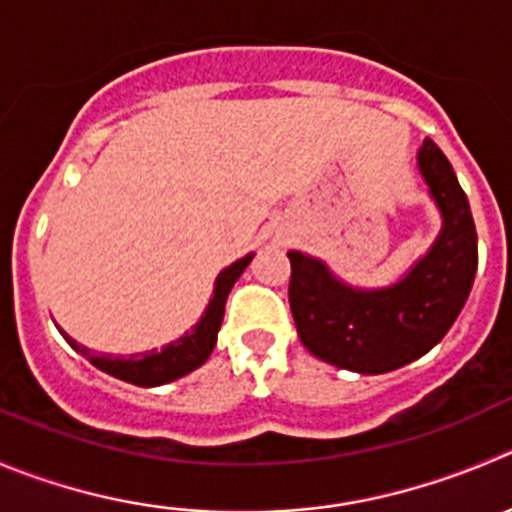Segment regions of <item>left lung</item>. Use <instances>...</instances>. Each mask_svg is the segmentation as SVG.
<instances>
[{"label":"left lung","mask_w":512,"mask_h":512,"mask_svg":"<svg viewBox=\"0 0 512 512\" xmlns=\"http://www.w3.org/2000/svg\"><path fill=\"white\" fill-rule=\"evenodd\" d=\"M417 168L442 226L425 256L387 286L347 284L316 256L289 251V304L301 344L321 362L384 374L415 362L450 332L478 271V233L450 160L425 138Z\"/></svg>","instance_id":"left-lung-1"}]
</instances>
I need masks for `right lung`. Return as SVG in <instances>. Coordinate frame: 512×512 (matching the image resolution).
<instances>
[{"mask_svg":"<svg viewBox=\"0 0 512 512\" xmlns=\"http://www.w3.org/2000/svg\"><path fill=\"white\" fill-rule=\"evenodd\" d=\"M253 253H246L243 259L233 261L231 266L221 271L213 281V296L208 301L206 311L201 314V319L188 329L183 337L173 339L170 344L160 349H150V352H135L130 357H113V354H95L92 349L77 344L65 329H60L62 337L67 339L72 349L77 354L87 359L90 364H95L97 369H102L110 377H118L123 382L138 384V387H160V384L175 382V379L186 377L193 369H198L201 364H206V359L211 357L213 347H216L218 329H221L223 311H226V299L231 294L233 284L241 279V274L246 271V266L251 264Z\"/></svg>","mask_w":512,"mask_h":512,"instance_id":"add662e5","label":"right lung"}]
</instances>
